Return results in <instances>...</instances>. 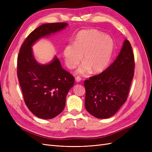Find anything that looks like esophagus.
<instances>
[{
	"label": "esophagus",
	"mask_w": 152,
	"mask_h": 152,
	"mask_svg": "<svg viewBox=\"0 0 152 152\" xmlns=\"http://www.w3.org/2000/svg\"><path fill=\"white\" fill-rule=\"evenodd\" d=\"M75 81L77 82H80L81 81V78L80 77H75Z\"/></svg>",
	"instance_id": "esophagus-1"
}]
</instances>
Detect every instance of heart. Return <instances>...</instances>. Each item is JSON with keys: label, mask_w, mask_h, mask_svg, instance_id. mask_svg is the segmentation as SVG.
Here are the masks:
<instances>
[{"label": "heart", "mask_w": 152, "mask_h": 152, "mask_svg": "<svg viewBox=\"0 0 152 152\" xmlns=\"http://www.w3.org/2000/svg\"><path fill=\"white\" fill-rule=\"evenodd\" d=\"M114 48L113 39L95 29L83 30L77 34L74 44L66 45L63 55L66 66L75 68L82 59L84 61L76 73L85 75L103 71L111 60Z\"/></svg>", "instance_id": "obj_1"}]
</instances>
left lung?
I'll return each instance as SVG.
<instances>
[{
	"instance_id": "obj_1",
	"label": "left lung",
	"mask_w": 152,
	"mask_h": 152,
	"mask_svg": "<svg viewBox=\"0 0 152 152\" xmlns=\"http://www.w3.org/2000/svg\"><path fill=\"white\" fill-rule=\"evenodd\" d=\"M134 69V54L126 39L112 65L84 81L87 111L98 118H108L115 114L127 99Z\"/></svg>"
}]
</instances>
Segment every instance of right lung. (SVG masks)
<instances>
[{"mask_svg":"<svg viewBox=\"0 0 152 152\" xmlns=\"http://www.w3.org/2000/svg\"><path fill=\"white\" fill-rule=\"evenodd\" d=\"M68 25L66 23L42 25L27 37L20 50L17 73L24 101L31 113L40 118L51 119L63 111L75 79L62 68L56 56L48 63H39L32 46L39 40L65 29Z\"/></svg>","mask_w":152,"mask_h":152,"instance_id":"obj_1","label":"right lung"}]
</instances>
